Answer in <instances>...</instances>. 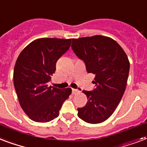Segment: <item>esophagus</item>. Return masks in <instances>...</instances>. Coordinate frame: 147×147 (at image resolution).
Listing matches in <instances>:
<instances>
[{
    "instance_id": "34e87169",
    "label": "esophagus",
    "mask_w": 147,
    "mask_h": 147,
    "mask_svg": "<svg viewBox=\"0 0 147 147\" xmlns=\"http://www.w3.org/2000/svg\"><path fill=\"white\" fill-rule=\"evenodd\" d=\"M80 90H77V89H72V93L73 94H76L77 93H79Z\"/></svg>"
}]
</instances>
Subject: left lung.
Segmentation results:
<instances>
[{
    "label": "left lung",
    "instance_id": "obj_1",
    "mask_svg": "<svg viewBox=\"0 0 147 147\" xmlns=\"http://www.w3.org/2000/svg\"><path fill=\"white\" fill-rule=\"evenodd\" d=\"M72 50L84 61L86 71L95 75V88L84 90L87 103L78 108V117L92 124L100 123L113 113L127 86L129 62L114 40L95 35L72 40Z\"/></svg>",
    "mask_w": 147,
    "mask_h": 147
}]
</instances>
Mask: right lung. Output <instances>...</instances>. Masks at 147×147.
I'll list each match as a JSON object with an SVG mask.
<instances>
[{
  "mask_svg": "<svg viewBox=\"0 0 147 147\" xmlns=\"http://www.w3.org/2000/svg\"><path fill=\"white\" fill-rule=\"evenodd\" d=\"M71 39L40 38L18 56L13 70V85L20 105L30 120L47 123L58 117L70 88L48 86L58 59L68 51Z\"/></svg>",
  "mask_w": 147,
  "mask_h": 147,
  "instance_id": "1",
  "label": "right lung"
}]
</instances>
